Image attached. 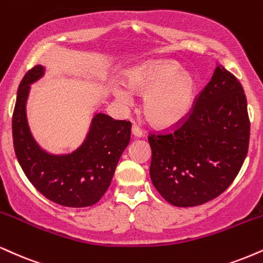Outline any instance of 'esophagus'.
I'll return each instance as SVG.
<instances>
[{
  "mask_svg": "<svg viewBox=\"0 0 263 263\" xmlns=\"http://www.w3.org/2000/svg\"><path fill=\"white\" fill-rule=\"evenodd\" d=\"M131 132H132V136H134V137H136V138H141L142 136H143V132H142V129L138 127L137 125L132 126Z\"/></svg>",
  "mask_w": 263,
  "mask_h": 263,
  "instance_id": "esophagus-1",
  "label": "esophagus"
}]
</instances>
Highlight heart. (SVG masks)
I'll use <instances>...</instances> for the list:
<instances>
[{"label": "heart", "mask_w": 263, "mask_h": 263, "mask_svg": "<svg viewBox=\"0 0 263 263\" xmlns=\"http://www.w3.org/2000/svg\"><path fill=\"white\" fill-rule=\"evenodd\" d=\"M126 87L115 90L122 105L132 103V93L144 94L143 112L154 127L167 128L179 125L191 112L197 83L195 77L174 61H149L128 69Z\"/></svg>", "instance_id": "1"}]
</instances>
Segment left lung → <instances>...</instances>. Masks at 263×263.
Segmentation results:
<instances>
[{
	"mask_svg": "<svg viewBox=\"0 0 263 263\" xmlns=\"http://www.w3.org/2000/svg\"><path fill=\"white\" fill-rule=\"evenodd\" d=\"M249 140L242 85L217 63L187 120L170 134L148 137L152 182L176 207L203 204L223 194L236 178Z\"/></svg>",
	"mask_w": 263,
	"mask_h": 263,
	"instance_id": "1",
	"label": "left lung"
}]
</instances>
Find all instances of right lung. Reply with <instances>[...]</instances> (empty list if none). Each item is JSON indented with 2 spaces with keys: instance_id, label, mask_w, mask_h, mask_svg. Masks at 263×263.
Returning a JSON list of instances; mask_svg holds the SVG:
<instances>
[{
  "instance_id": "add662e5",
  "label": "right lung",
  "mask_w": 263,
  "mask_h": 263,
  "mask_svg": "<svg viewBox=\"0 0 263 263\" xmlns=\"http://www.w3.org/2000/svg\"><path fill=\"white\" fill-rule=\"evenodd\" d=\"M44 74V66L36 65L25 73L18 88L12 119L15 156L28 180L50 201L65 207H89L111 183L120 157L129 143L131 122L96 112L77 149L50 153L33 137L27 119L30 85Z\"/></svg>"
}]
</instances>
